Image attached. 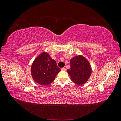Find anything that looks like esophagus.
<instances>
[{"label":"esophagus","instance_id":"34e87169","mask_svg":"<svg viewBox=\"0 0 121 121\" xmlns=\"http://www.w3.org/2000/svg\"><path fill=\"white\" fill-rule=\"evenodd\" d=\"M61 69L62 71H65V70H66V69L65 68H63Z\"/></svg>","mask_w":121,"mask_h":121}]
</instances>
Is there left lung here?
<instances>
[{"label": "left lung", "instance_id": "left-lung-1", "mask_svg": "<svg viewBox=\"0 0 121 121\" xmlns=\"http://www.w3.org/2000/svg\"><path fill=\"white\" fill-rule=\"evenodd\" d=\"M71 68L67 71L72 81L78 85H82L89 79L92 73L89 62L83 56L79 55L70 60Z\"/></svg>", "mask_w": 121, "mask_h": 121}]
</instances>
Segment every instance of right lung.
<instances>
[{"label": "right lung", "instance_id": "add662e5", "mask_svg": "<svg viewBox=\"0 0 121 121\" xmlns=\"http://www.w3.org/2000/svg\"><path fill=\"white\" fill-rule=\"evenodd\" d=\"M60 71L56 61L52 59L46 52L40 54L33 63L31 75L35 82L41 85H48L54 80L56 75Z\"/></svg>", "mask_w": 121, "mask_h": 121}]
</instances>
